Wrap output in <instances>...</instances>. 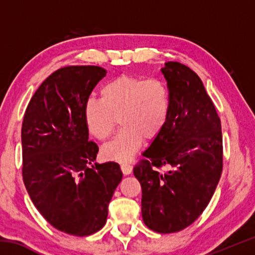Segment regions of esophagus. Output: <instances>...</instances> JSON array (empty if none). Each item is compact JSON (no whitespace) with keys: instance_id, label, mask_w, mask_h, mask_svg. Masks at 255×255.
<instances>
[{"instance_id":"esophagus-1","label":"esophagus","mask_w":255,"mask_h":255,"mask_svg":"<svg viewBox=\"0 0 255 255\" xmlns=\"http://www.w3.org/2000/svg\"><path fill=\"white\" fill-rule=\"evenodd\" d=\"M122 171H123V173L125 174V175H128V174H130L131 173V171H132V166L130 165V164H128V163H122Z\"/></svg>"}]
</instances>
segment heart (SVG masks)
Listing matches in <instances>:
<instances>
[{
  "label": "heart",
  "mask_w": 255,
  "mask_h": 255,
  "mask_svg": "<svg viewBox=\"0 0 255 255\" xmlns=\"http://www.w3.org/2000/svg\"><path fill=\"white\" fill-rule=\"evenodd\" d=\"M100 94L101 100L86 102L84 120L89 132L99 140L110 138L122 124V130L103 148L108 158L130 159L144 138L157 137L169 119L170 90L162 80L122 75L103 85Z\"/></svg>",
  "instance_id": "1"
}]
</instances>
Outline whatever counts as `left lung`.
Here are the masks:
<instances>
[{
    "instance_id": "8db88e82",
    "label": "left lung",
    "mask_w": 255,
    "mask_h": 255,
    "mask_svg": "<svg viewBox=\"0 0 255 255\" xmlns=\"http://www.w3.org/2000/svg\"><path fill=\"white\" fill-rule=\"evenodd\" d=\"M162 73L170 90V116L133 175L141 185L145 225L169 234L191 225L208 206L223 171V136L200 77L178 62L166 63Z\"/></svg>"
}]
</instances>
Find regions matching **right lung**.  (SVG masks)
<instances>
[{"label":"right lung","mask_w":255,"mask_h":255,"mask_svg":"<svg viewBox=\"0 0 255 255\" xmlns=\"http://www.w3.org/2000/svg\"><path fill=\"white\" fill-rule=\"evenodd\" d=\"M105 68L66 66L42 82L25 109L21 129L22 178L33 205L56 230L88 236L105 226L123 172L96 163L84 107Z\"/></svg>","instance_id":"1"}]
</instances>
